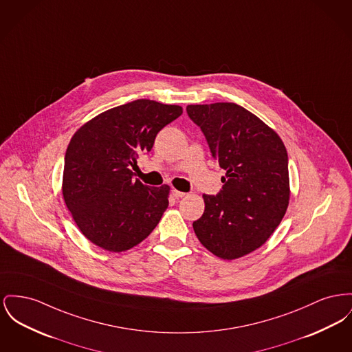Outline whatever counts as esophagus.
<instances>
[{
    "mask_svg": "<svg viewBox=\"0 0 352 352\" xmlns=\"http://www.w3.org/2000/svg\"><path fill=\"white\" fill-rule=\"evenodd\" d=\"M171 195L175 198V199H179V198H184L186 195V192H182V191H178V190H173L171 191Z\"/></svg>",
    "mask_w": 352,
    "mask_h": 352,
    "instance_id": "esophagus-1",
    "label": "esophagus"
}]
</instances>
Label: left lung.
<instances>
[{
	"mask_svg": "<svg viewBox=\"0 0 352 352\" xmlns=\"http://www.w3.org/2000/svg\"><path fill=\"white\" fill-rule=\"evenodd\" d=\"M186 110L226 170L221 192L204 195L205 212L192 228L210 252L238 259L265 245L286 214L287 150L270 126L239 104H188Z\"/></svg>",
	"mask_w": 352,
	"mask_h": 352,
	"instance_id": "8db88e82",
	"label": "left lung"
}]
</instances>
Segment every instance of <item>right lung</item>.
I'll return each mask as SVG.
<instances>
[{
  "label": "right lung",
  "mask_w": 352,
  "mask_h": 352,
  "mask_svg": "<svg viewBox=\"0 0 352 352\" xmlns=\"http://www.w3.org/2000/svg\"><path fill=\"white\" fill-rule=\"evenodd\" d=\"M178 104L137 100L83 124L65 154L63 195L76 225L96 246L122 252L140 245L168 206L170 186L133 179L161 129L182 114Z\"/></svg>",
  "instance_id": "add662e5"
}]
</instances>
